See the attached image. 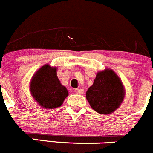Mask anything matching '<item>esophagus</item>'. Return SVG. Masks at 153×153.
I'll list each match as a JSON object with an SVG mask.
<instances>
[{"label": "esophagus", "mask_w": 153, "mask_h": 153, "mask_svg": "<svg viewBox=\"0 0 153 153\" xmlns=\"http://www.w3.org/2000/svg\"><path fill=\"white\" fill-rule=\"evenodd\" d=\"M75 92L78 94H82L84 92V90L82 88H76Z\"/></svg>", "instance_id": "1"}]
</instances>
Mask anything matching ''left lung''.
I'll return each mask as SVG.
<instances>
[{"label": "left lung", "mask_w": 153, "mask_h": 153, "mask_svg": "<svg viewBox=\"0 0 153 153\" xmlns=\"http://www.w3.org/2000/svg\"><path fill=\"white\" fill-rule=\"evenodd\" d=\"M125 97L121 79L111 69L97 74L93 85L86 91V99L97 113L110 114L119 108Z\"/></svg>", "instance_id": "left-lung-1"}]
</instances>
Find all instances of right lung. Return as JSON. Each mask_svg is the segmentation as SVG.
Segmentation results:
<instances>
[{
    "label": "right lung",
    "instance_id": "obj_1",
    "mask_svg": "<svg viewBox=\"0 0 153 153\" xmlns=\"http://www.w3.org/2000/svg\"><path fill=\"white\" fill-rule=\"evenodd\" d=\"M30 91L34 100L45 109L60 107L68 95V89L58 78L57 68L49 65H43L34 74Z\"/></svg>",
    "mask_w": 153,
    "mask_h": 153
}]
</instances>
